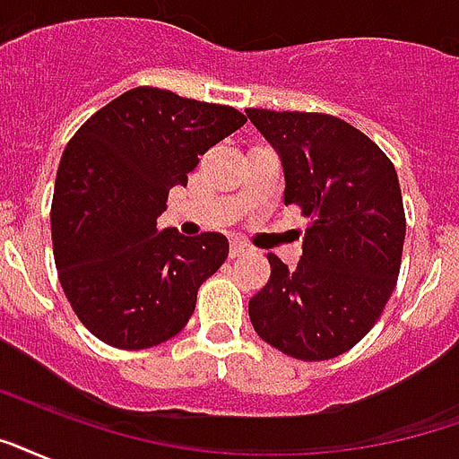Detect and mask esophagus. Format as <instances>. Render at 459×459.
Segmentation results:
<instances>
[{
    "mask_svg": "<svg viewBox=\"0 0 459 459\" xmlns=\"http://www.w3.org/2000/svg\"><path fill=\"white\" fill-rule=\"evenodd\" d=\"M250 253V245L243 243V240H230V260L236 257H243V255Z\"/></svg>",
    "mask_w": 459,
    "mask_h": 459,
    "instance_id": "obj_1",
    "label": "esophagus"
}]
</instances>
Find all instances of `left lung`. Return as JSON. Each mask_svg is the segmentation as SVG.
Masks as SVG:
<instances>
[{"label": "left lung", "mask_w": 459, "mask_h": 459, "mask_svg": "<svg viewBox=\"0 0 459 459\" xmlns=\"http://www.w3.org/2000/svg\"><path fill=\"white\" fill-rule=\"evenodd\" d=\"M284 168V204L310 226L303 255L250 299L255 332L300 361H327L361 342L393 296L404 245V206L393 160L349 122L323 113L247 108Z\"/></svg>", "instance_id": "8db88e82"}]
</instances>
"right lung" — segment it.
Here are the masks:
<instances>
[{
	"mask_svg": "<svg viewBox=\"0 0 459 459\" xmlns=\"http://www.w3.org/2000/svg\"><path fill=\"white\" fill-rule=\"evenodd\" d=\"M243 125L229 105L139 86L69 139L52 197V250L66 300L100 342L149 349L187 325L229 240L183 236L156 219L199 156Z\"/></svg>",
	"mask_w": 459,
	"mask_h": 459,
	"instance_id": "obj_1",
	"label": "right lung"
}]
</instances>
